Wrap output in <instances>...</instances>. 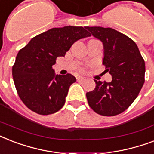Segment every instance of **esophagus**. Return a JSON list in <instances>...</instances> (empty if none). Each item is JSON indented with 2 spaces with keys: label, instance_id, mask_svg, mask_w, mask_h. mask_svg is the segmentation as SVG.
Returning a JSON list of instances; mask_svg holds the SVG:
<instances>
[{
  "label": "esophagus",
  "instance_id": "34e87169",
  "mask_svg": "<svg viewBox=\"0 0 154 154\" xmlns=\"http://www.w3.org/2000/svg\"><path fill=\"white\" fill-rule=\"evenodd\" d=\"M77 80L78 81V82H82V81H84L85 78H84V77H77Z\"/></svg>",
  "mask_w": 154,
  "mask_h": 154
}]
</instances>
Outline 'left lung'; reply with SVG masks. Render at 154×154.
<instances>
[{
	"instance_id": "8db88e82",
	"label": "left lung",
	"mask_w": 154,
	"mask_h": 154,
	"mask_svg": "<svg viewBox=\"0 0 154 154\" xmlns=\"http://www.w3.org/2000/svg\"><path fill=\"white\" fill-rule=\"evenodd\" d=\"M104 45L103 65L112 75L109 83L95 81L96 87L86 94L89 105L102 116L120 114L131 105L145 82V60L136 43L111 28L85 27Z\"/></svg>"
}]
</instances>
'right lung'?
<instances>
[{
	"label": "right lung",
	"mask_w": 154,
	"mask_h": 154,
	"mask_svg": "<svg viewBox=\"0 0 154 154\" xmlns=\"http://www.w3.org/2000/svg\"><path fill=\"white\" fill-rule=\"evenodd\" d=\"M90 36L82 26L53 28L20 49L13 66V82L18 96L30 110L49 115L63 107L76 78L70 73L56 75L52 66L75 42Z\"/></svg>",
	"instance_id": "1"
}]
</instances>
